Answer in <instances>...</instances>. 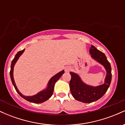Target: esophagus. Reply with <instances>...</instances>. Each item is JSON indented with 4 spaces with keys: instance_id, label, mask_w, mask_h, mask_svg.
<instances>
[{
    "instance_id": "esophagus-1",
    "label": "esophagus",
    "mask_w": 125,
    "mask_h": 125,
    "mask_svg": "<svg viewBox=\"0 0 125 125\" xmlns=\"http://www.w3.org/2000/svg\"><path fill=\"white\" fill-rule=\"evenodd\" d=\"M69 71H70V67L69 66L66 67L65 68H64V71H65L66 72H68Z\"/></svg>"
}]
</instances>
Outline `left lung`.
I'll list each match as a JSON object with an SVG mask.
<instances>
[{
    "instance_id": "8db88e82",
    "label": "left lung",
    "mask_w": 125,
    "mask_h": 125,
    "mask_svg": "<svg viewBox=\"0 0 125 125\" xmlns=\"http://www.w3.org/2000/svg\"><path fill=\"white\" fill-rule=\"evenodd\" d=\"M91 58L104 66L106 71L104 83L97 86L86 84L78 74L71 72V79L69 83L70 89L73 97L76 100L86 104L94 102L99 99L105 94L109 87L112 80L111 66L105 54L92 45L90 49Z\"/></svg>"
}]
</instances>
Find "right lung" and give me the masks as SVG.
Returning <instances> with one entry per match:
<instances>
[{"instance_id": "obj_1", "label": "right lung", "mask_w": 125, "mask_h": 125, "mask_svg": "<svg viewBox=\"0 0 125 125\" xmlns=\"http://www.w3.org/2000/svg\"><path fill=\"white\" fill-rule=\"evenodd\" d=\"M25 50V49H24L22 51L18 52L17 53V54L15 55V58H14L13 61H12V63H11L10 66V76L11 81H12L13 85L15 87L16 92L19 94V95L21 96V97H22L23 98L25 99V100H28V102H30L34 103V104H41V103H43L44 102L46 101L47 100H48L52 96V95L53 94V93L54 84H55L56 82L59 79L60 77L62 76V74L64 73V71L63 70V71L59 72L58 73L56 74L55 75H54L53 77H52L51 79L49 80V81L48 82V85H47L46 88L41 90V92H38L37 94H35V95L31 96H30L23 95V94H22L21 92H20L19 90H18V87L16 86V85L15 80H14L13 77V69L16 63L18 61L19 57L21 56V54H23V53L24 52Z\"/></svg>"}]
</instances>
